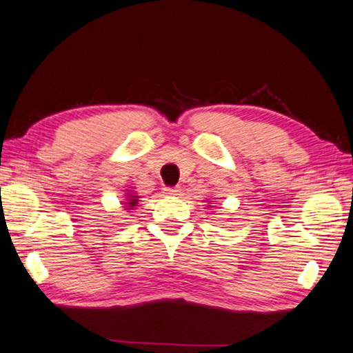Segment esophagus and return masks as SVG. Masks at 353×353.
Segmentation results:
<instances>
[{"label": "esophagus", "instance_id": "1", "mask_svg": "<svg viewBox=\"0 0 353 353\" xmlns=\"http://www.w3.org/2000/svg\"><path fill=\"white\" fill-rule=\"evenodd\" d=\"M163 193L170 194V196H176V194L181 193V188H179V187H166V188H163Z\"/></svg>", "mask_w": 353, "mask_h": 353}]
</instances>
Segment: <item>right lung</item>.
Here are the masks:
<instances>
[{
  "mask_svg": "<svg viewBox=\"0 0 353 353\" xmlns=\"http://www.w3.org/2000/svg\"><path fill=\"white\" fill-rule=\"evenodd\" d=\"M126 196H128V199H126L128 203H125V204H128V208H126V209H131L133 206H136V204H138V196H136V194L128 193Z\"/></svg>",
  "mask_w": 353,
  "mask_h": 353,
  "instance_id": "obj_1",
  "label": "right lung"
}]
</instances>
